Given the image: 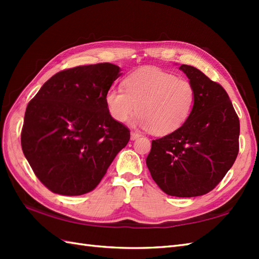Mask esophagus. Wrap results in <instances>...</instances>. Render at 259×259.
Here are the masks:
<instances>
[{"mask_svg":"<svg viewBox=\"0 0 259 259\" xmlns=\"http://www.w3.org/2000/svg\"><path fill=\"white\" fill-rule=\"evenodd\" d=\"M140 137H141V135L138 134V133H135V131H133V133H131V135H130L131 140H136V139L140 138Z\"/></svg>","mask_w":259,"mask_h":259,"instance_id":"obj_1","label":"esophagus"}]
</instances>
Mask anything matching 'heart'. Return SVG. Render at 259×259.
Masks as SVG:
<instances>
[{
  "label": "heart",
  "instance_id": "1",
  "mask_svg": "<svg viewBox=\"0 0 259 259\" xmlns=\"http://www.w3.org/2000/svg\"><path fill=\"white\" fill-rule=\"evenodd\" d=\"M122 89L111 88L104 97L109 114L123 123L136 111L134 124L167 135L179 129L192 112L195 87L189 80L156 68H146L129 74Z\"/></svg>",
  "mask_w": 259,
  "mask_h": 259
}]
</instances>
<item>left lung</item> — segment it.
Here are the masks:
<instances>
[{
  "instance_id": "left-lung-1",
  "label": "left lung",
  "mask_w": 259,
  "mask_h": 259,
  "mask_svg": "<svg viewBox=\"0 0 259 259\" xmlns=\"http://www.w3.org/2000/svg\"><path fill=\"white\" fill-rule=\"evenodd\" d=\"M195 87L188 120L152 140L146 159L152 179L169 196L197 197L211 191L232 168L239 151V119L224 88L187 64L179 68Z\"/></svg>"
}]
</instances>
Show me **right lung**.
Wrapping results in <instances>:
<instances>
[{
  "label": "right lung",
  "mask_w": 259,
  "mask_h": 259,
  "mask_svg": "<svg viewBox=\"0 0 259 259\" xmlns=\"http://www.w3.org/2000/svg\"><path fill=\"white\" fill-rule=\"evenodd\" d=\"M120 75L112 63L60 71L27 104L22 150L54 194L80 196L95 189L129 142V129L111 118L104 102Z\"/></svg>",
  "instance_id": "1"
}]
</instances>
